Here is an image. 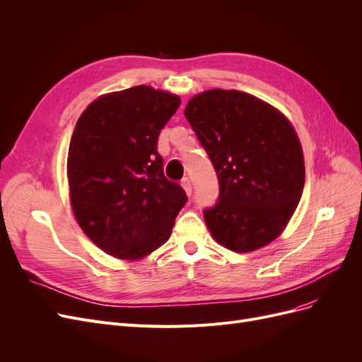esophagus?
<instances>
[{
	"instance_id": "1",
	"label": "esophagus",
	"mask_w": 362,
	"mask_h": 362,
	"mask_svg": "<svg viewBox=\"0 0 362 362\" xmlns=\"http://www.w3.org/2000/svg\"><path fill=\"white\" fill-rule=\"evenodd\" d=\"M181 185H182V189L185 190V193H187V196H192V181L189 180V178H182L181 180Z\"/></svg>"
}]
</instances>
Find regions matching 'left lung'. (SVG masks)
<instances>
[{"instance_id":"obj_1","label":"left lung","mask_w":362,"mask_h":362,"mask_svg":"<svg viewBox=\"0 0 362 362\" xmlns=\"http://www.w3.org/2000/svg\"><path fill=\"white\" fill-rule=\"evenodd\" d=\"M184 115L221 185L216 205L204 211L213 238L234 252L269 245L287 226L305 184L290 120L255 96L223 89L193 96Z\"/></svg>"}]
</instances>
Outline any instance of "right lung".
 Segmentation results:
<instances>
[{
  "label": "right lung",
  "instance_id": "obj_1",
  "mask_svg": "<svg viewBox=\"0 0 362 362\" xmlns=\"http://www.w3.org/2000/svg\"><path fill=\"white\" fill-rule=\"evenodd\" d=\"M180 96L151 86L103 95L75 125L68 152L71 205L92 242L119 259H140L168 242L187 196L163 172L160 131Z\"/></svg>",
  "mask_w": 362,
  "mask_h": 362
}]
</instances>
